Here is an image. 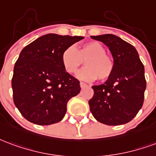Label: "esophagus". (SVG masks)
Instances as JSON below:
<instances>
[{
	"label": "esophagus",
	"mask_w": 156,
	"mask_h": 156,
	"mask_svg": "<svg viewBox=\"0 0 156 156\" xmlns=\"http://www.w3.org/2000/svg\"><path fill=\"white\" fill-rule=\"evenodd\" d=\"M80 87H81V88H84V87H87V85L86 83H80Z\"/></svg>",
	"instance_id": "obj_1"
}]
</instances>
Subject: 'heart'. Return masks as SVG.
Masks as SVG:
<instances>
[{"label": "heart", "instance_id": "obj_1", "mask_svg": "<svg viewBox=\"0 0 156 156\" xmlns=\"http://www.w3.org/2000/svg\"><path fill=\"white\" fill-rule=\"evenodd\" d=\"M62 63L66 72L74 73L85 60L86 68L77 73V78L91 82L98 78L104 81L111 77L114 69L113 58L106 53V49L101 43L91 41L86 43L77 50L70 46L63 50Z\"/></svg>", "mask_w": 156, "mask_h": 156}]
</instances>
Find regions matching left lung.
<instances>
[{
  "instance_id": "8db88e82",
  "label": "left lung",
  "mask_w": 156,
  "mask_h": 156,
  "mask_svg": "<svg viewBox=\"0 0 156 156\" xmlns=\"http://www.w3.org/2000/svg\"><path fill=\"white\" fill-rule=\"evenodd\" d=\"M91 38L108 47L114 69L104 83L92 87L94 95L88 101L90 111L101 123L126 124L142 107L146 87L144 65L135 47L120 37L106 34Z\"/></svg>"
}]
</instances>
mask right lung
<instances>
[{
    "label": "right lung",
    "instance_id": "1",
    "mask_svg": "<svg viewBox=\"0 0 156 156\" xmlns=\"http://www.w3.org/2000/svg\"><path fill=\"white\" fill-rule=\"evenodd\" d=\"M83 38L44 34L21 50L11 86L14 103L29 122L45 126L63 118L68 101L81 87L78 79L63 68L62 54Z\"/></svg>",
    "mask_w": 156,
    "mask_h": 156
}]
</instances>
